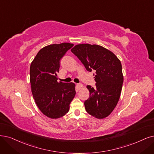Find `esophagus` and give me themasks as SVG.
<instances>
[{
    "mask_svg": "<svg viewBox=\"0 0 154 154\" xmlns=\"http://www.w3.org/2000/svg\"><path fill=\"white\" fill-rule=\"evenodd\" d=\"M82 87H83V86L82 84H77V88L78 89V90H80Z\"/></svg>",
    "mask_w": 154,
    "mask_h": 154,
    "instance_id": "1",
    "label": "esophagus"
}]
</instances>
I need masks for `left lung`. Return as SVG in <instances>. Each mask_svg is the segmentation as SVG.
<instances>
[{
    "label": "left lung",
    "instance_id": "8db88e82",
    "mask_svg": "<svg viewBox=\"0 0 154 154\" xmlns=\"http://www.w3.org/2000/svg\"><path fill=\"white\" fill-rule=\"evenodd\" d=\"M71 51L88 71L95 72L96 88L87 86L89 98L84 101L86 112L97 119L106 117L121 96L124 81L121 61L112 51L99 45L78 44Z\"/></svg>",
    "mask_w": 154,
    "mask_h": 154
}]
</instances>
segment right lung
I'll use <instances>...</instances> for the list:
<instances>
[{
  "mask_svg": "<svg viewBox=\"0 0 154 154\" xmlns=\"http://www.w3.org/2000/svg\"><path fill=\"white\" fill-rule=\"evenodd\" d=\"M73 45L65 42L47 45L38 51L30 65L33 97L43 114L51 119L61 117L69 111L76 93L74 83L57 81L60 60Z\"/></svg>",
  "mask_w": 154,
  "mask_h": 154,
  "instance_id": "obj_1",
  "label": "right lung"
}]
</instances>
